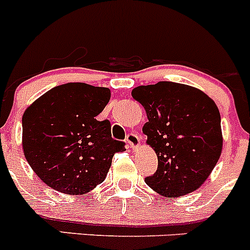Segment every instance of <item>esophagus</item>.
<instances>
[{"mask_svg":"<svg viewBox=\"0 0 250 250\" xmlns=\"http://www.w3.org/2000/svg\"><path fill=\"white\" fill-rule=\"evenodd\" d=\"M126 143L130 145L131 149H138L140 146V138L134 132H130L129 135L126 136Z\"/></svg>","mask_w":250,"mask_h":250,"instance_id":"esophagus-1","label":"esophagus"}]
</instances>
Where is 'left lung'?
Masks as SVG:
<instances>
[{
    "mask_svg": "<svg viewBox=\"0 0 250 250\" xmlns=\"http://www.w3.org/2000/svg\"><path fill=\"white\" fill-rule=\"evenodd\" d=\"M132 98L144 106L143 132L158 156V170L145 178L152 190L179 198L199 189L220 158L223 134L218 106L202 90L160 81L138 86Z\"/></svg>",
    "mask_w": 250,
    "mask_h": 250,
    "instance_id": "1",
    "label": "left lung"
}]
</instances>
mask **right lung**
Instances as JSON below:
<instances>
[{
	"label": "right lung",
	"mask_w": 250,
	"mask_h": 250,
	"mask_svg": "<svg viewBox=\"0 0 250 250\" xmlns=\"http://www.w3.org/2000/svg\"><path fill=\"white\" fill-rule=\"evenodd\" d=\"M111 92L68 83L51 89L22 116V149L36 175L60 193L83 195L105 180L123 141L111 138L109 120L98 121Z\"/></svg>",
	"instance_id": "add662e5"
}]
</instances>
